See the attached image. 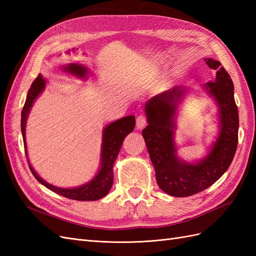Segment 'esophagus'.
<instances>
[{"label": "esophagus", "mask_w": 256, "mask_h": 256, "mask_svg": "<svg viewBox=\"0 0 256 256\" xmlns=\"http://www.w3.org/2000/svg\"><path fill=\"white\" fill-rule=\"evenodd\" d=\"M147 125V118L144 115H140L136 118V129H143Z\"/></svg>", "instance_id": "1"}]
</instances>
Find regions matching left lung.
Returning a JSON list of instances; mask_svg holds the SVG:
<instances>
[{
	"mask_svg": "<svg viewBox=\"0 0 256 256\" xmlns=\"http://www.w3.org/2000/svg\"><path fill=\"white\" fill-rule=\"evenodd\" d=\"M216 70L214 81L205 84L220 108L221 131L218 140L198 164H186L176 156L174 144V115L184 88L174 86L147 102L145 112L148 125L143 129L150 160L161 190L177 198L190 196L207 189L226 172L235 156L238 143V108L234 98V84L218 60H205Z\"/></svg>",
	"mask_w": 256,
	"mask_h": 256,
	"instance_id": "left-lung-1",
	"label": "left lung"
}]
</instances>
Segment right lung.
<instances>
[{
	"instance_id": "1",
	"label": "right lung",
	"mask_w": 256,
	"mask_h": 256,
	"mask_svg": "<svg viewBox=\"0 0 256 256\" xmlns=\"http://www.w3.org/2000/svg\"><path fill=\"white\" fill-rule=\"evenodd\" d=\"M66 72L72 74L84 76L86 74V68L78 65V64H70L67 67H64ZM44 80L42 74H38L35 81L30 85L28 90L26 104L23 106L22 113H21V131L23 136V143H24V150L26 154V124L28 114L30 112V106H32L36 97L40 94L44 88ZM136 126V118L134 115L126 116L118 120H116L109 126H106L104 131V143H102V168L96 177L90 182L88 184L81 186L79 188L74 189H63L54 187L52 184H49L42 180V178L36 174V172L30 166L28 159V166L30 172L35 176L36 180L46 186L51 191L58 193L60 196H63L67 198H72L76 200H96L104 198L110 191L112 184H113V164L115 162L116 157L120 152L122 144L125 140L127 134L134 129Z\"/></svg>"
}]
</instances>
